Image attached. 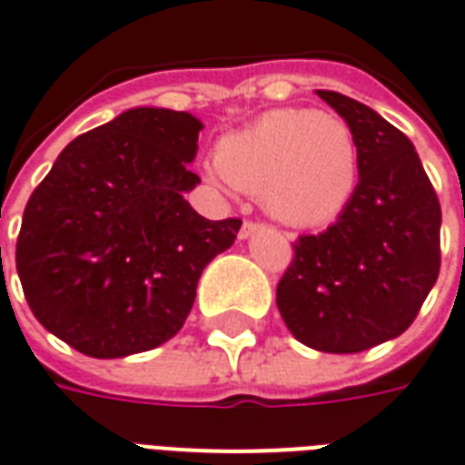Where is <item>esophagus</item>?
Returning a JSON list of instances; mask_svg holds the SVG:
<instances>
[{"label": "esophagus", "mask_w": 465, "mask_h": 465, "mask_svg": "<svg viewBox=\"0 0 465 465\" xmlns=\"http://www.w3.org/2000/svg\"><path fill=\"white\" fill-rule=\"evenodd\" d=\"M260 227H265L262 223H252V220H245L242 223V227H240V238H250L255 230H260Z\"/></svg>", "instance_id": "1"}]
</instances>
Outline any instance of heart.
I'll use <instances>...</instances> for the list:
<instances>
[{
    "mask_svg": "<svg viewBox=\"0 0 465 465\" xmlns=\"http://www.w3.org/2000/svg\"><path fill=\"white\" fill-rule=\"evenodd\" d=\"M361 147L351 124L312 110H272L217 144L215 174L295 227L332 223L353 200Z\"/></svg>",
    "mask_w": 465,
    "mask_h": 465,
    "instance_id": "obj_1",
    "label": "heart"
}]
</instances>
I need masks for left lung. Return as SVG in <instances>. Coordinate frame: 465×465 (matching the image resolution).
<instances>
[{"label": "left lung", "mask_w": 465, "mask_h": 465, "mask_svg": "<svg viewBox=\"0 0 465 465\" xmlns=\"http://www.w3.org/2000/svg\"><path fill=\"white\" fill-rule=\"evenodd\" d=\"M318 97L358 140V187L328 230L295 240L275 301L302 345L361 353L416 321L440 270V205L406 134L341 92Z\"/></svg>", "instance_id": "8db88e82"}]
</instances>
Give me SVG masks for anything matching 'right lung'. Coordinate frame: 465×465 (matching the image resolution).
Masks as SVG:
<instances>
[{
    "instance_id": "add662e5",
    "label": "right lung",
    "mask_w": 465,
    "mask_h": 465,
    "mask_svg": "<svg viewBox=\"0 0 465 465\" xmlns=\"http://www.w3.org/2000/svg\"><path fill=\"white\" fill-rule=\"evenodd\" d=\"M203 122L134 107L80 134L29 197L16 272L29 308L90 358L153 351L193 311L197 280L227 250L238 217L205 220L185 193Z\"/></svg>"
}]
</instances>
